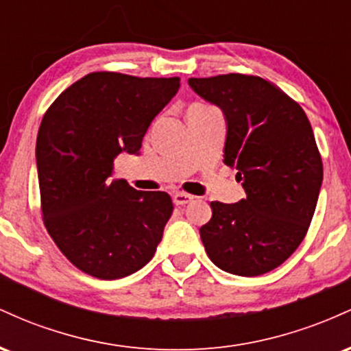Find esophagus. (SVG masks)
<instances>
[{
    "mask_svg": "<svg viewBox=\"0 0 351 351\" xmlns=\"http://www.w3.org/2000/svg\"><path fill=\"white\" fill-rule=\"evenodd\" d=\"M193 198H195V196L186 195V193H175V195H173V203H175L176 206H183V204L191 203Z\"/></svg>",
    "mask_w": 351,
    "mask_h": 351,
    "instance_id": "34e87169",
    "label": "esophagus"
}]
</instances>
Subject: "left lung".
Here are the masks:
<instances>
[{
	"instance_id": "8db88e82",
	"label": "left lung",
	"mask_w": 351,
	"mask_h": 351,
	"mask_svg": "<svg viewBox=\"0 0 351 351\" xmlns=\"http://www.w3.org/2000/svg\"><path fill=\"white\" fill-rule=\"evenodd\" d=\"M226 120L224 160L245 198L213 201L199 229L209 259L224 272L254 277L287 261L315 213L324 168L312 127L297 102L269 80L226 74L188 79Z\"/></svg>"
}]
</instances>
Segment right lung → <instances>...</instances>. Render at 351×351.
Masks as SVG:
<instances>
[{
    "label": "right lung",
    "instance_id": "1",
    "mask_svg": "<svg viewBox=\"0 0 351 351\" xmlns=\"http://www.w3.org/2000/svg\"><path fill=\"white\" fill-rule=\"evenodd\" d=\"M178 77L92 72L62 92L36 142L44 224L60 252L97 279H120L150 263L173 203L165 191H136L110 180L120 153L138 155Z\"/></svg>",
    "mask_w": 351,
    "mask_h": 351
}]
</instances>
